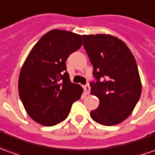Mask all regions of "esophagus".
I'll return each mask as SVG.
<instances>
[{"instance_id":"34e87169","label":"esophagus","mask_w":155,"mask_h":155,"mask_svg":"<svg viewBox=\"0 0 155 155\" xmlns=\"http://www.w3.org/2000/svg\"><path fill=\"white\" fill-rule=\"evenodd\" d=\"M84 93H85L86 94H89L90 88H89V86H88V85H85V86H84Z\"/></svg>"}]
</instances>
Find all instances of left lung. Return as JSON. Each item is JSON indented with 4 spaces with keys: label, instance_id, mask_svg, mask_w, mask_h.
<instances>
[{
    "label": "left lung",
    "instance_id": "1",
    "mask_svg": "<svg viewBox=\"0 0 155 155\" xmlns=\"http://www.w3.org/2000/svg\"><path fill=\"white\" fill-rule=\"evenodd\" d=\"M82 36L96 79L90 83L91 94L100 100L90 116L104 126L119 124L132 114L142 93L135 58L127 45L113 35Z\"/></svg>",
    "mask_w": 155,
    "mask_h": 155
}]
</instances>
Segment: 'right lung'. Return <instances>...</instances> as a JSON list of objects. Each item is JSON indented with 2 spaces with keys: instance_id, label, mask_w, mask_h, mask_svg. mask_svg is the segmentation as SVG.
Returning a JSON list of instances; mask_svg holds the SVG:
<instances>
[{
  "instance_id": "1",
  "label": "right lung",
  "mask_w": 155,
  "mask_h": 155,
  "mask_svg": "<svg viewBox=\"0 0 155 155\" xmlns=\"http://www.w3.org/2000/svg\"><path fill=\"white\" fill-rule=\"evenodd\" d=\"M81 35L53 29L43 35L22 65L18 79L20 99L28 115L40 125L63 121L78 100L83 88L71 83L68 56L82 46Z\"/></svg>"
}]
</instances>
